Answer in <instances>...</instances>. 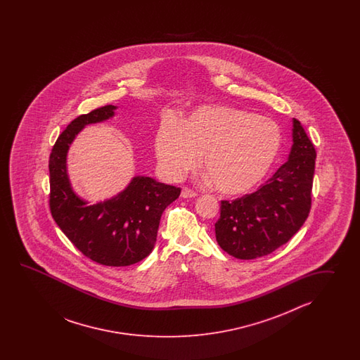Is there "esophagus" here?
I'll return each instance as SVG.
<instances>
[{
	"instance_id": "34e87169",
	"label": "esophagus",
	"mask_w": 360,
	"mask_h": 360,
	"mask_svg": "<svg viewBox=\"0 0 360 360\" xmlns=\"http://www.w3.org/2000/svg\"><path fill=\"white\" fill-rule=\"evenodd\" d=\"M195 197H197V193L191 191L189 188H183L181 189V198H195Z\"/></svg>"
}]
</instances>
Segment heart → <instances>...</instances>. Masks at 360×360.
I'll return each mask as SVG.
<instances>
[{
    "mask_svg": "<svg viewBox=\"0 0 360 360\" xmlns=\"http://www.w3.org/2000/svg\"><path fill=\"white\" fill-rule=\"evenodd\" d=\"M282 131L273 120L224 105L200 107L177 123L165 120L155 134L154 150L163 175L183 177L198 157L206 179L230 197L257 188L276 163Z\"/></svg>",
    "mask_w": 360,
    "mask_h": 360,
    "instance_id": "heart-1",
    "label": "heart"
}]
</instances>
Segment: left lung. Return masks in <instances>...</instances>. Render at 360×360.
<instances>
[{
  "mask_svg": "<svg viewBox=\"0 0 360 360\" xmlns=\"http://www.w3.org/2000/svg\"><path fill=\"white\" fill-rule=\"evenodd\" d=\"M315 158L313 143L293 118L288 161L255 193L222 200L214 233L225 252L252 260L276 251L299 231L311 207Z\"/></svg>",
  "mask_w": 360,
  "mask_h": 360,
  "instance_id": "8db88e82",
  "label": "left lung"
}]
</instances>
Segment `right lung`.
Returning a JSON list of instances; mask_svg holds the SVG:
<instances>
[{"mask_svg": "<svg viewBox=\"0 0 360 360\" xmlns=\"http://www.w3.org/2000/svg\"><path fill=\"white\" fill-rule=\"evenodd\" d=\"M117 109L105 105L79 115L61 132L49 162L50 208L55 222L84 256L107 266H129L153 251L162 214L181 189L138 175L123 191L95 205L77 194L69 179V148L86 126L105 122Z\"/></svg>", "mask_w": 360, "mask_h": 360, "instance_id": "1", "label": "right lung"}]
</instances>
